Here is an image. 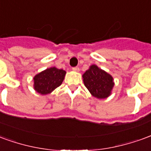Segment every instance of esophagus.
Masks as SVG:
<instances>
[{
  "label": "esophagus",
  "mask_w": 151,
  "mask_h": 151,
  "mask_svg": "<svg viewBox=\"0 0 151 151\" xmlns=\"http://www.w3.org/2000/svg\"><path fill=\"white\" fill-rule=\"evenodd\" d=\"M73 70L74 72H79V68L78 67H74V68H73Z\"/></svg>",
  "instance_id": "34e87169"
}]
</instances>
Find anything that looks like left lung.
<instances>
[{
  "instance_id": "8db88e82",
  "label": "left lung",
  "mask_w": 151,
  "mask_h": 151,
  "mask_svg": "<svg viewBox=\"0 0 151 151\" xmlns=\"http://www.w3.org/2000/svg\"><path fill=\"white\" fill-rule=\"evenodd\" d=\"M82 79L86 87L95 98L104 99L111 95L115 85L112 76L96 65L89 67L83 73Z\"/></svg>"
}]
</instances>
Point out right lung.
Here are the masks:
<instances>
[{
  "label": "right lung",
  "mask_w": 151,
  "mask_h": 151,
  "mask_svg": "<svg viewBox=\"0 0 151 151\" xmlns=\"http://www.w3.org/2000/svg\"><path fill=\"white\" fill-rule=\"evenodd\" d=\"M66 72L56 67H50L39 73L33 78L34 90L42 95L51 94L62 84Z\"/></svg>",
  "instance_id": "obj_1"
}]
</instances>
